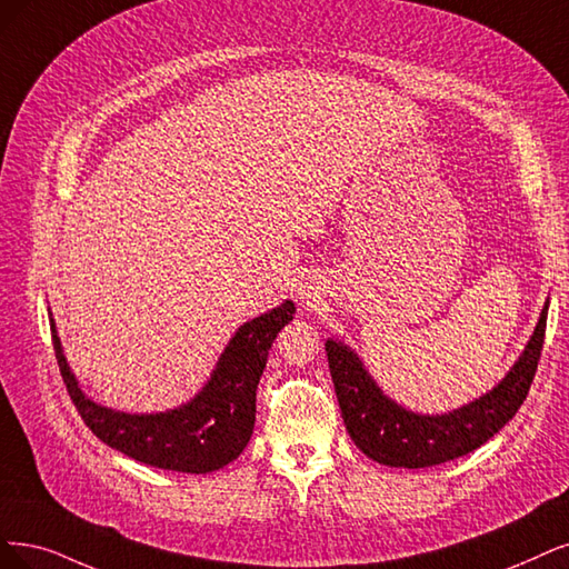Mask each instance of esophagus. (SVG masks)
I'll return each instance as SVG.
<instances>
[{
    "mask_svg": "<svg viewBox=\"0 0 569 569\" xmlns=\"http://www.w3.org/2000/svg\"><path fill=\"white\" fill-rule=\"evenodd\" d=\"M298 298H300L302 305L311 307L313 302H317V300L321 298V290H319V286L313 283V281H305V283H300V288H298Z\"/></svg>",
    "mask_w": 569,
    "mask_h": 569,
    "instance_id": "obj_1",
    "label": "esophagus"
}]
</instances>
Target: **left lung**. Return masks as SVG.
Wrapping results in <instances>:
<instances>
[{
	"mask_svg": "<svg viewBox=\"0 0 569 569\" xmlns=\"http://www.w3.org/2000/svg\"><path fill=\"white\" fill-rule=\"evenodd\" d=\"M546 302L528 349L488 396L450 415H415L398 408L377 389L359 356L328 340L326 353L335 393L351 440L370 459L387 467L425 469L469 455L513 419L528 398L546 335Z\"/></svg>",
	"mask_w": 569,
	"mask_h": 569,
	"instance_id": "8db88e82",
	"label": "left lung"
}]
</instances>
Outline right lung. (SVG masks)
Listing matches in <instances>:
<instances>
[{
    "label": "right lung",
    "instance_id": "obj_1",
    "mask_svg": "<svg viewBox=\"0 0 569 569\" xmlns=\"http://www.w3.org/2000/svg\"><path fill=\"white\" fill-rule=\"evenodd\" d=\"M296 305L283 302L269 313L239 328L206 389L171 412L126 415L100 408L77 387L74 375L62 356L56 326L51 338L62 382L77 412L102 443L147 467L208 473L227 467L248 446L256 427V391L267 366V353L279 330L292 319Z\"/></svg>",
    "mask_w": 569,
    "mask_h": 569
}]
</instances>
